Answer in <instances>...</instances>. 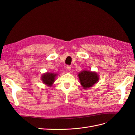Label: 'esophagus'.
I'll use <instances>...</instances> for the list:
<instances>
[{
  "label": "esophagus",
  "mask_w": 135,
  "mask_h": 135,
  "mask_svg": "<svg viewBox=\"0 0 135 135\" xmlns=\"http://www.w3.org/2000/svg\"><path fill=\"white\" fill-rule=\"evenodd\" d=\"M66 69H67V70H68V71H70L71 70V67L70 66H68L67 67H66Z\"/></svg>",
  "instance_id": "34e87169"
}]
</instances>
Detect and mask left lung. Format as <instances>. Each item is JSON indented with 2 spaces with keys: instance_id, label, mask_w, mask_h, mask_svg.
Returning <instances> with one entry per match:
<instances>
[{
  "instance_id": "obj_1",
  "label": "left lung",
  "mask_w": 135,
  "mask_h": 135,
  "mask_svg": "<svg viewBox=\"0 0 135 135\" xmlns=\"http://www.w3.org/2000/svg\"><path fill=\"white\" fill-rule=\"evenodd\" d=\"M78 76L81 85L84 89L92 87L99 80V75L97 73L89 70L81 71L78 73Z\"/></svg>"
}]
</instances>
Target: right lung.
<instances>
[{"label":"right lung","mask_w":135,"mask_h":135,"mask_svg":"<svg viewBox=\"0 0 135 135\" xmlns=\"http://www.w3.org/2000/svg\"><path fill=\"white\" fill-rule=\"evenodd\" d=\"M58 74L55 73H45L41 76V80L43 84H46L48 87H52L54 83L56 78Z\"/></svg>","instance_id":"add662e5"}]
</instances>
